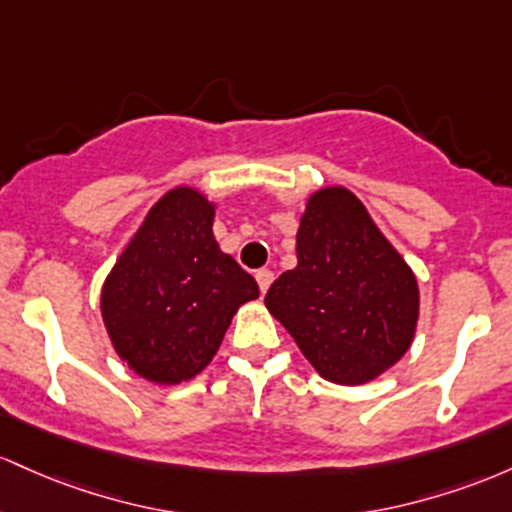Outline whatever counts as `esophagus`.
I'll return each mask as SVG.
<instances>
[{
    "label": "esophagus",
    "instance_id": "34e87169",
    "mask_svg": "<svg viewBox=\"0 0 512 512\" xmlns=\"http://www.w3.org/2000/svg\"><path fill=\"white\" fill-rule=\"evenodd\" d=\"M256 283H258V290L266 295L268 287H271V283H273V273L268 271V268H261V271H256Z\"/></svg>",
    "mask_w": 512,
    "mask_h": 512
}]
</instances>
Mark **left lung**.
<instances>
[{
  "label": "left lung",
  "mask_w": 512,
  "mask_h": 512,
  "mask_svg": "<svg viewBox=\"0 0 512 512\" xmlns=\"http://www.w3.org/2000/svg\"><path fill=\"white\" fill-rule=\"evenodd\" d=\"M295 251L297 266L268 290V312L324 380L343 387L377 380L416 336V273L343 186L309 195Z\"/></svg>",
  "instance_id": "left-lung-1"
}]
</instances>
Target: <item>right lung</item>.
Segmentation results:
<instances>
[{"label":"right lung","instance_id":"add662e5","mask_svg":"<svg viewBox=\"0 0 512 512\" xmlns=\"http://www.w3.org/2000/svg\"><path fill=\"white\" fill-rule=\"evenodd\" d=\"M217 203L200 188L166 191L101 287V317L118 358L154 384L205 370L258 285L212 234Z\"/></svg>","mask_w":512,"mask_h":512}]
</instances>
